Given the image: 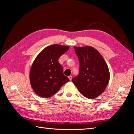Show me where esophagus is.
<instances>
[{
    "label": "esophagus",
    "instance_id": "34e87169",
    "mask_svg": "<svg viewBox=\"0 0 134 134\" xmlns=\"http://www.w3.org/2000/svg\"><path fill=\"white\" fill-rule=\"evenodd\" d=\"M68 78H69V80H70V81L71 80V79H72V76H69Z\"/></svg>",
    "mask_w": 134,
    "mask_h": 134
}]
</instances>
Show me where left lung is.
<instances>
[{
    "label": "left lung",
    "instance_id": "left-lung-1",
    "mask_svg": "<svg viewBox=\"0 0 134 134\" xmlns=\"http://www.w3.org/2000/svg\"><path fill=\"white\" fill-rule=\"evenodd\" d=\"M79 59V74L72 82L87 98L94 99L106 90L110 74L107 65L98 51L90 46H74Z\"/></svg>",
    "mask_w": 134,
    "mask_h": 134
}]
</instances>
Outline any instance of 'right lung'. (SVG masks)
<instances>
[{"label":"right lung","mask_w":134,"mask_h":134,"mask_svg":"<svg viewBox=\"0 0 134 134\" xmlns=\"http://www.w3.org/2000/svg\"><path fill=\"white\" fill-rule=\"evenodd\" d=\"M69 46L55 44L43 49L34 61L30 72L32 88L38 96L49 98L69 79L63 73L59 58Z\"/></svg>","instance_id":"add662e5"}]
</instances>
